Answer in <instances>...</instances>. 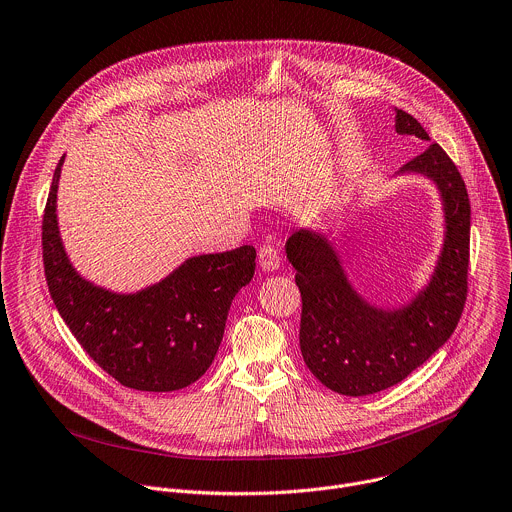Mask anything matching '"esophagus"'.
Wrapping results in <instances>:
<instances>
[{
	"label": "esophagus",
	"instance_id": "obj_1",
	"mask_svg": "<svg viewBox=\"0 0 512 512\" xmlns=\"http://www.w3.org/2000/svg\"><path fill=\"white\" fill-rule=\"evenodd\" d=\"M259 265L263 271H277L281 267V257L277 249L271 245H263L259 249Z\"/></svg>",
	"mask_w": 512,
	"mask_h": 512
}]
</instances>
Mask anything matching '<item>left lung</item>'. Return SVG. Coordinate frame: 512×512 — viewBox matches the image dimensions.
I'll return each instance as SVG.
<instances>
[{
    "mask_svg": "<svg viewBox=\"0 0 512 512\" xmlns=\"http://www.w3.org/2000/svg\"><path fill=\"white\" fill-rule=\"evenodd\" d=\"M396 132L430 140L422 124L398 108ZM398 175H422L436 185L446 229L434 273L410 303L384 309L366 301L323 233L299 229L285 243L303 303L299 348L305 366L344 396L376 394L408 378L448 342L466 301L470 201L456 164L432 142Z\"/></svg>",
    "mask_w": 512,
    "mask_h": 512,
    "instance_id": "left-lung-1",
    "label": "left lung"
}]
</instances>
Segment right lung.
<instances>
[{"mask_svg": "<svg viewBox=\"0 0 512 512\" xmlns=\"http://www.w3.org/2000/svg\"><path fill=\"white\" fill-rule=\"evenodd\" d=\"M64 156L50 187L42 249L50 295L86 354L122 386L175 392L213 364L233 297L255 273V249L189 257L162 281L114 293L84 279L60 239L56 199Z\"/></svg>", "mask_w": 512, "mask_h": 512, "instance_id": "1", "label": "right lung"}]
</instances>
